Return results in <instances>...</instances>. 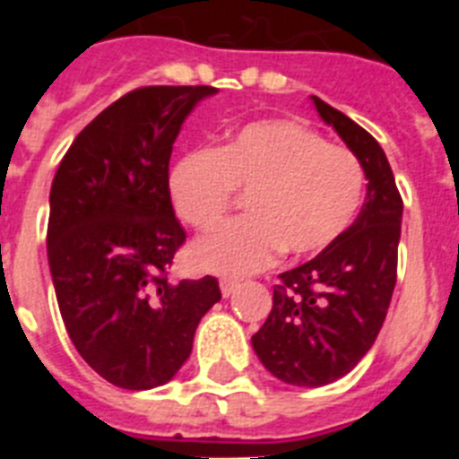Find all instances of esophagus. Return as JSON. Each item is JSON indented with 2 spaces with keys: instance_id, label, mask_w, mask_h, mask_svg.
<instances>
[{
  "instance_id": "1",
  "label": "esophagus",
  "mask_w": 459,
  "mask_h": 459,
  "mask_svg": "<svg viewBox=\"0 0 459 459\" xmlns=\"http://www.w3.org/2000/svg\"><path fill=\"white\" fill-rule=\"evenodd\" d=\"M237 287H238V280H234V278H222V280H221V291H222V296L234 294V290H237Z\"/></svg>"
}]
</instances>
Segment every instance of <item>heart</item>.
<instances>
[{"label": "heart", "mask_w": 459, "mask_h": 459, "mask_svg": "<svg viewBox=\"0 0 459 459\" xmlns=\"http://www.w3.org/2000/svg\"><path fill=\"white\" fill-rule=\"evenodd\" d=\"M366 174L350 149L290 119L246 126L218 152H193L169 172V197L195 230L216 227L248 195V218L195 243L200 269L227 275L262 271L280 250L307 257L350 227Z\"/></svg>", "instance_id": "b5f03b06"}]
</instances>
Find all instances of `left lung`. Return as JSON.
Wrapping results in <instances>:
<instances>
[{
  "label": "left lung",
  "mask_w": 459,
  "mask_h": 459,
  "mask_svg": "<svg viewBox=\"0 0 459 459\" xmlns=\"http://www.w3.org/2000/svg\"><path fill=\"white\" fill-rule=\"evenodd\" d=\"M312 100L363 165L366 204L317 257L278 275L269 317L253 335L271 375L310 388L354 370L375 344L395 290L403 222V197L379 142L340 109Z\"/></svg>",
  "instance_id": "8db88e82"
}]
</instances>
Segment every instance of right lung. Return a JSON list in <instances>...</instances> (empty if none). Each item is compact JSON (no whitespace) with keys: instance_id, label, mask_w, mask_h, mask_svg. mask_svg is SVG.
<instances>
[{"instance_id":"1","label":"right lung","mask_w":459,"mask_h":459,"mask_svg":"<svg viewBox=\"0 0 459 459\" xmlns=\"http://www.w3.org/2000/svg\"><path fill=\"white\" fill-rule=\"evenodd\" d=\"M216 89L153 84L124 93L73 140L50 190L48 259L64 326L87 366L128 391L172 379L221 287L168 280L186 232L169 156L193 105Z\"/></svg>"}]
</instances>
